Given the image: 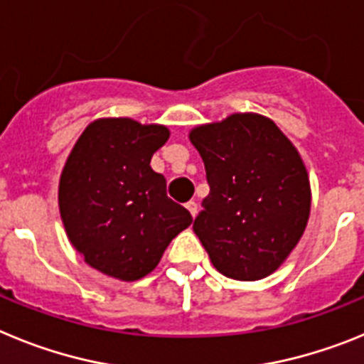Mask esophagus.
Here are the masks:
<instances>
[{
  "label": "esophagus",
  "mask_w": 364,
  "mask_h": 364,
  "mask_svg": "<svg viewBox=\"0 0 364 364\" xmlns=\"http://www.w3.org/2000/svg\"><path fill=\"white\" fill-rule=\"evenodd\" d=\"M186 208H188V211H189V213H191V217H193V218L197 217V213H198V205H197V202H195V200H189L188 204H186Z\"/></svg>",
  "instance_id": "obj_1"
}]
</instances>
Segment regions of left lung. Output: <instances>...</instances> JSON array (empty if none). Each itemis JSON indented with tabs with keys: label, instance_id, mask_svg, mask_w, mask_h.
Instances as JSON below:
<instances>
[{
	"label": "left lung",
	"instance_id": "8db88e82",
	"mask_svg": "<svg viewBox=\"0 0 364 364\" xmlns=\"http://www.w3.org/2000/svg\"><path fill=\"white\" fill-rule=\"evenodd\" d=\"M189 140L210 184L193 231L215 268L237 281L277 272L301 240L311 208L306 166L290 138L272 118L233 112L197 125Z\"/></svg>",
	"mask_w": 364,
	"mask_h": 364
}]
</instances>
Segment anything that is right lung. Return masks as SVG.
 I'll use <instances>...</instances> for the list:
<instances>
[{
    "label": "right lung",
    "instance_id": "right-lung-1",
    "mask_svg": "<svg viewBox=\"0 0 364 364\" xmlns=\"http://www.w3.org/2000/svg\"><path fill=\"white\" fill-rule=\"evenodd\" d=\"M167 138L166 125L98 118L63 166L58 205L67 237L87 264L118 281L146 277L193 222L149 166Z\"/></svg>",
    "mask_w": 364,
    "mask_h": 364
}]
</instances>
